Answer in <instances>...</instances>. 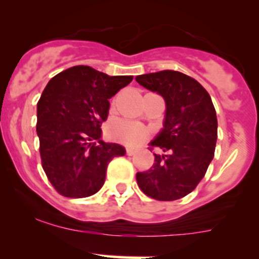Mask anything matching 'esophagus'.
Masks as SVG:
<instances>
[{
  "label": "esophagus",
  "mask_w": 259,
  "mask_h": 259,
  "mask_svg": "<svg viewBox=\"0 0 259 259\" xmlns=\"http://www.w3.org/2000/svg\"><path fill=\"white\" fill-rule=\"evenodd\" d=\"M125 154H127L128 156H131V155L136 154V150L132 149V147H127V149H125Z\"/></svg>",
  "instance_id": "esophagus-1"
}]
</instances>
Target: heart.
Masks as SVG:
<instances>
[{
	"label": "heart",
	"instance_id": "b5f03b06",
	"mask_svg": "<svg viewBox=\"0 0 259 259\" xmlns=\"http://www.w3.org/2000/svg\"><path fill=\"white\" fill-rule=\"evenodd\" d=\"M110 136L124 145H136L147 136V131L142 125L131 122H118L110 127Z\"/></svg>",
	"mask_w": 259,
	"mask_h": 259
}]
</instances>
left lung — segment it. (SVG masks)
Segmentation results:
<instances>
[{
  "label": "left lung",
  "mask_w": 259,
  "mask_h": 259,
  "mask_svg": "<svg viewBox=\"0 0 259 259\" xmlns=\"http://www.w3.org/2000/svg\"><path fill=\"white\" fill-rule=\"evenodd\" d=\"M136 81L159 93L166 104L164 128L149 147H159L165 155L154 154L151 168L136 174L137 184L151 198L176 201L196 188L213 159L218 139L215 107L205 88L179 71L140 75Z\"/></svg>",
  "instance_id": "left-lung-1"
}]
</instances>
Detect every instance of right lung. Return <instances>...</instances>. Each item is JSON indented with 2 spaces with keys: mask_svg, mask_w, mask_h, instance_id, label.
I'll list each match as a JSON object with an SVG mask.
<instances>
[{
  "mask_svg": "<svg viewBox=\"0 0 259 259\" xmlns=\"http://www.w3.org/2000/svg\"><path fill=\"white\" fill-rule=\"evenodd\" d=\"M134 76H109L75 66L51 78L36 104L41 166L53 188L70 198L93 196L107 166L124 147L100 140L109 100Z\"/></svg>",
  "mask_w": 259,
  "mask_h": 259,
  "instance_id": "right-lung-1",
  "label": "right lung"
}]
</instances>
